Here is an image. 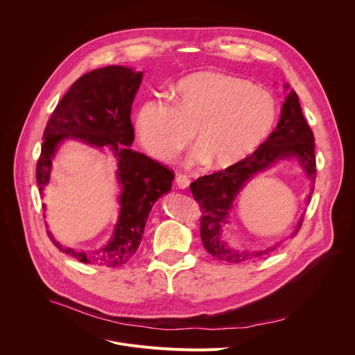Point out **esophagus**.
Masks as SVG:
<instances>
[{"label": "esophagus", "mask_w": 355, "mask_h": 355, "mask_svg": "<svg viewBox=\"0 0 355 355\" xmlns=\"http://www.w3.org/2000/svg\"><path fill=\"white\" fill-rule=\"evenodd\" d=\"M175 184H177V187H178V188L185 189V188H188V185H189V178H188L187 175L178 174V175L175 177Z\"/></svg>", "instance_id": "esophagus-1"}]
</instances>
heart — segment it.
<instances>
[{
    "instance_id": "b5f03b06",
    "label": "heart",
    "mask_w": 355,
    "mask_h": 355,
    "mask_svg": "<svg viewBox=\"0 0 355 355\" xmlns=\"http://www.w3.org/2000/svg\"><path fill=\"white\" fill-rule=\"evenodd\" d=\"M174 103L148 99L139 109L136 132L153 157L170 161L189 141L198 146L189 166L207 163L215 170L232 167L265 140L276 117L273 98L265 89L216 73H191L175 85Z\"/></svg>"
}]
</instances>
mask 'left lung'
<instances>
[{
  "label": "left lung",
  "mask_w": 355,
  "mask_h": 355,
  "mask_svg": "<svg viewBox=\"0 0 355 355\" xmlns=\"http://www.w3.org/2000/svg\"><path fill=\"white\" fill-rule=\"evenodd\" d=\"M284 89L288 90V93L282 106L279 123L268 140L241 163L222 171L200 177L189 185L192 196L202 211V243L205 249L219 261L241 263L268 254L280 245V242H277L266 249H238L223 238L225 227L230 223L235 201L254 175L272 168L280 161L296 159L311 182L310 194L306 201H310L313 194L315 180L314 136L302 113L297 93L290 89V85H284ZM302 223L303 215L299 218L288 238H295L297 235Z\"/></svg>",
  "instance_id": "1"
}]
</instances>
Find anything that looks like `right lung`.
<instances>
[{"instance_id": "add662e5", "label": "right lung", "mask_w": 355, "mask_h": 355, "mask_svg": "<svg viewBox=\"0 0 355 355\" xmlns=\"http://www.w3.org/2000/svg\"><path fill=\"white\" fill-rule=\"evenodd\" d=\"M141 80L143 72L133 68L112 65L94 69L80 76L63 94L45 127L37 164L41 197L51 180L52 161L65 140L109 150L117 159L120 208L109 242L90 250L73 249L62 246L48 231L60 252L83 263L117 268L130 261L140 246L153 205L171 191L173 171L130 148L135 141L132 105Z\"/></svg>"}]
</instances>
